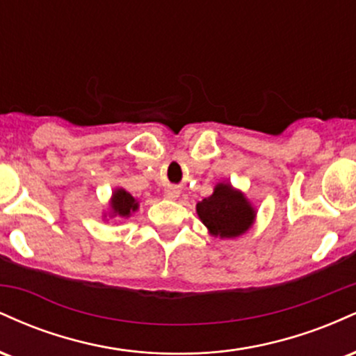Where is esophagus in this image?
<instances>
[{"mask_svg": "<svg viewBox=\"0 0 356 356\" xmlns=\"http://www.w3.org/2000/svg\"><path fill=\"white\" fill-rule=\"evenodd\" d=\"M179 194H181V192H179L177 187H167L165 189V197L169 199H177Z\"/></svg>", "mask_w": 356, "mask_h": 356, "instance_id": "obj_1", "label": "esophagus"}]
</instances>
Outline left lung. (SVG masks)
Here are the masks:
<instances>
[{"mask_svg": "<svg viewBox=\"0 0 356 356\" xmlns=\"http://www.w3.org/2000/svg\"><path fill=\"white\" fill-rule=\"evenodd\" d=\"M195 209L207 229L219 238L241 236L254 219V209L229 184H218L214 194L202 199Z\"/></svg>", "mask_w": 356, "mask_h": 356, "instance_id": "left-lung-1", "label": "left lung"}]
</instances>
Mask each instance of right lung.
I'll list each match as a JSON object with an SVG mask.
<instances>
[{
  "label": "right lung",
  "mask_w": 356,
  "mask_h": 356,
  "mask_svg": "<svg viewBox=\"0 0 356 356\" xmlns=\"http://www.w3.org/2000/svg\"><path fill=\"white\" fill-rule=\"evenodd\" d=\"M138 204L136 202V199L129 194V192L124 189L115 191L112 199V209L115 214L122 216V218H129L130 212L137 211Z\"/></svg>",
  "instance_id": "obj_1"
}]
</instances>
